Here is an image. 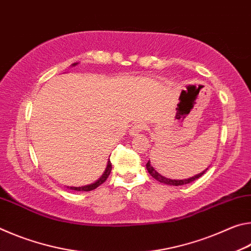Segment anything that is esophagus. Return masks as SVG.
I'll return each mask as SVG.
<instances>
[{"mask_svg":"<svg viewBox=\"0 0 251 251\" xmlns=\"http://www.w3.org/2000/svg\"><path fill=\"white\" fill-rule=\"evenodd\" d=\"M144 128H145V125H144L143 123H136V124L131 126V128L129 129V134L131 136L138 135L141 131H143Z\"/></svg>","mask_w":251,"mask_h":251,"instance_id":"34e87169","label":"esophagus"}]
</instances>
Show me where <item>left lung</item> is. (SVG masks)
<instances>
[{"label": "left lung", "instance_id": "obj_1", "mask_svg": "<svg viewBox=\"0 0 251 251\" xmlns=\"http://www.w3.org/2000/svg\"><path fill=\"white\" fill-rule=\"evenodd\" d=\"M146 168L148 173H150V175L151 177H154L156 180H158L159 182H163V184H166V185H169V186H181V185H186V184H189V182H192L194 180L198 179L199 177H201L203 174H205L208 168H206L205 171H202L201 173L197 174V175H195L193 177L190 178H187V179H171V178H167V177H164L163 175H160V174L158 172L155 171V168L151 166V161L148 160L147 164H146Z\"/></svg>", "mask_w": 251, "mask_h": 251}]
</instances>
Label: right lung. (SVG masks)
Masks as SVG:
<instances>
[{"instance_id": "obj_1", "label": "right lung", "mask_w": 251, "mask_h": 251, "mask_svg": "<svg viewBox=\"0 0 251 251\" xmlns=\"http://www.w3.org/2000/svg\"><path fill=\"white\" fill-rule=\"evenodd\" d=\"M77 64H78V63H74V64H72V66H76ZM110 172H112V164H110V160H108L107 161V166H106L104 174L95 182H93V184H90V185H86V186L67 187V188H70L72 190H75V192H91V190L97 188V187L100 186L106 179H107V177L109 176Z\"/></svg>"}]
</instances>
